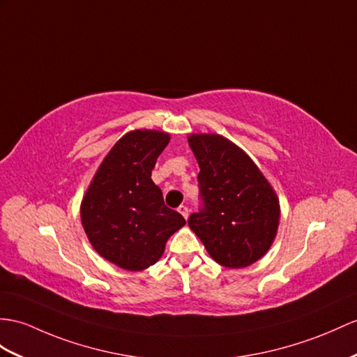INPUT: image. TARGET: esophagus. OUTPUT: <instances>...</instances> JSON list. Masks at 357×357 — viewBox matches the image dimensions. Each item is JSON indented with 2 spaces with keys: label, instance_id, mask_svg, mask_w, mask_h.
<instances>
[{
  "label": "esophagus",
  "instance_id": "esophagus-1",
  "mask_svg": "<svg viewBox=\"0 0 357 357\" xmlns=\"http://www.w3.org/2000/svg\"><path fill=\"white\" fill-rule=\"evenodd\" d=\"M178 212L183 215V218L185 220H188V216H189V208L185 206V204H181L180 207H178Z\"/></svg>",
  "mask_w": 357,
  "mask_h": 357
}]
</instances>
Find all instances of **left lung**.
<instances>
[{
	"label": "left lung",
	"mask_w": 357,
	"mask_h": 357,
	"mask_svg": "<svg viewBox=\"0 0 357 357\" xmlns=\"http://www.w3.org/2000/svg\"><path fill=\"white\" fill-rule=\"evenodd\" d=\"M199 167V212L188 224L222 266L245 268L271 247L280 204L245 151L220 135L188 137Z\"/></svg>",
	"instance_id": "left-lung-1"
}]
</instances>
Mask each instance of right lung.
<instances>
[{
    "instance_id": "obj_1",
    "label": "right lung",
    "mask_w": 357,
    "mask_h": 357,
    "mask_svg": "<svg viewBox=\"0 0 357 357\" xmlns=\"http://www.w3.org/2000/svg\"><path fill=\"white\" fill-rule=\"evenodd\" d=\"M169 142L158 130L124 135L101 162L83 197V229L95 251L127 271H142L162 257L172 233L186 224L163 203L151 180L155 160Z\"/></svg>"
}]
</instances>
